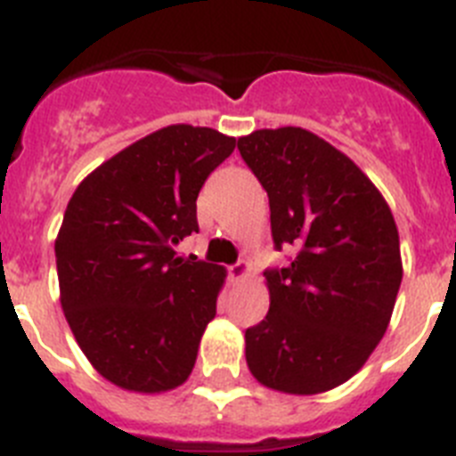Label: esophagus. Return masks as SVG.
I'll use <instances>...</instances> for the list:
<instances>
[{"label": "esophagus", "instance_id": "34e87169", "mask_svg": "<svg viewBox=\"0 0 456 456\" xmlns=\"http://www.w3.org/2000/svg\"><path fill=\"white\" fill-rule=\"evenodd\" d=\"M248 271H250V264L240 259L236 261V264H232V266H227V277L232 280V282H240V280L248 277Z\"/></svg>", "mask_w": 456, "mask_h": 456}]
</instances>
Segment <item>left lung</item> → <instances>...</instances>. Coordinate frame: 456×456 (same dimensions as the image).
Listing matches in <instances>:
<instances>
[{
    "label": "left lung",
    "mask_w": 456,
    "mask_h": 456,
    "mask_svg": "<svg viewBox=\"0 0 456 456\" xmlns=\"http://www.w3.org/2000/svg\"><path fill=\"white\" fill-rule=\"evenodd\" d=\"M239 151L268 192L275 250H296L264 273L271 310L245 330V360L261 386L326 393L386 335L402 284L397 224L358 165L310 130H255Z\"/></svg>",
    "instance_id": "left-lung-1"
}]
</instances>
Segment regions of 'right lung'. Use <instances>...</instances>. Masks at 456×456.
<instances>
[{
  "instance_id": "add662e5",
  "label": "right lung",
  "mask_w": 456,
  "mask_h": 456,
  "mask_svg": "<svg viewBox=\"0 0 456 456\" xmlns=\"http://www.w3.org/2000/svg\"><path fill=\"white\" fill-rule=\"evenodd\" d=\"M236 140L167 126L77 185L59 229L61 307L89 362L114 386L165 393L195 367L224 268L176 256L200 232L197 195Z\"/></svg>"
}]
</instances>
